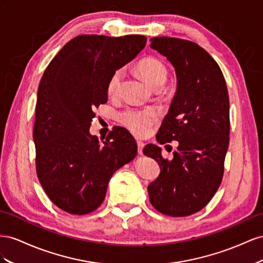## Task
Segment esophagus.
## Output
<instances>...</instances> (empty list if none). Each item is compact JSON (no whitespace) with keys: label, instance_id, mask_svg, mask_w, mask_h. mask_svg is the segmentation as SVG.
<instances>
[{"label":"esophagus","instance_id":"obj_1","mask_svg":"<svg viewBox=\"0 0 263 263\" xmlns=\"http://www.w3.org/2000/svg\"><path fill=\"white\" fill-rule=\"evenodd\" d=\"M143 147H144V143L142 141H138V153L142 154L143 152Z\"/></svg>","mask_w":263,"mask_h":263}]
</instances>
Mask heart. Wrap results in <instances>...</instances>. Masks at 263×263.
I'll use <instances>...</instances> for the list:
<instances>
[{"label": "heart", "mask_w": 263, "mask_h": 263, "mask_svg": "<svg viewBox=\"0 0 263 263\" xmlns=\"http://www.w3.org/2000/svg\"><path fill=\"white\" fill-rule=\"evenodd\" d=\"M138 69L148 85L156 87L164 85L167 78V71L164 65L155 58H145L138 65ZM123 77V69H117L109 79L108 95L117 96ZM157 112L153 108H127L121 114L122 123L139 137H144L151 126L157 121Z\"/></svg>", "instance_id": "heart-1"}]
</instances>
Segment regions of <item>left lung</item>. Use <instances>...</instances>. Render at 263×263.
<instances>
[{
    "mask_svg": "<svg viewBox=\"0 0 263 263\" xmlns=\"http://www.w3.org/2000/svg\"><path fill=\"white\" fill-rule=\"evenodd\" d=\"M173 65L176 92L157 132V142L178 141L173 159L147 144L143 153L160 165L147 186L149 201L164 215L190 216L204 208L218 190L229 145V97L214 58L196 43L154 37L149 44Z\"/></svg>",
    "mask_w": 263,
    "mask_h": 263,
    "instance_id": "left-lung-1",
    "label": "left lung"
}]
</instances>
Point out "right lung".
Returning a JSON list of instances; mask_svg holds the SVG:
<instances>
[{"label": "right lung", "instance_id": "obj_1", "mask_svg": "<svg viewBox=\"0 0 263 263\" xmlns=\"http://www.w3.org/2000/svg\"><path fill=\"white\" fill-rule=\"evenodd\" d=\"M145 44L142 35H80L59 50L43 74L33 131L36 172L49 199L67 213L85 215L98 208L115 172L137 156V142L124 127L117 126L102 142L89 129L93 109L108 101L112 73Z\"/></svg>", "mask_w": 263, "mask_h": 263}]
</instances>
